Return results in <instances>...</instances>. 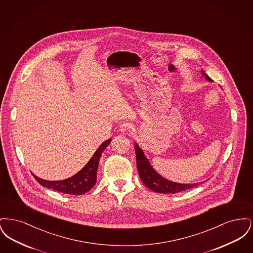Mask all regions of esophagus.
<instances>
[{
    "label": "esophagus",
    "instance_id": "34e87169",
    "mask_svg": "<svg viewBox=\"0 0 253 253\" xmlns=\"http://www.w3.org/2000/svg\"><path fill=\"white\" fill-rule=\"evenodd\" d=\"M131 129H132V125L130 123H123L121 125L120 131L122 133H128V132H130Z\"/></svg>",
    "mask_w": 253,
    "mask_h": 253
}]
</instances>
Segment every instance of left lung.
Segmentation results:
<instances>
[{"instance_id":"1","label":"left lung","mask_w":253,"mask_h":253,"mask_svg":"<svg viewBox=\"0 0 253 253\" xmlns=\"http://www.w3.org/2000/svg\"><path fill=\"white\" fill-rule=\"evenodd\" d=\"M202 75L205 79L209 82H211V79L202 71ZM135 156H136V167L138 169V174L140 179L144 183L150 190L159 193H176L183 191L189 190L198 186L200 183L193 184H180L172 181L167 180L158 174L155 169L153 168L144 156L143 151L138 147V145H134Z\"/></svg>"}]
</instances>
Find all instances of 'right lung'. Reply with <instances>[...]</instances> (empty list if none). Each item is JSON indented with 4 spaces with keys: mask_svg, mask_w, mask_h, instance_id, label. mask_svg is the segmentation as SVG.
Masks as SVG:
<instances>
[{
    "mask_svg": "<svg viewBox=\"0 0 253 253\" xmlns=\"http://www.w3.org/2000/svg\"><path fill=\"white\" fill-rule=\"evenodd\" d=\"M111 139L104 141L98 147L94 156L88 161V163L78 173L71 177L60 181H48L39 178L35 174H33L36 179L42 186L52 189L54 191L67 194H76L81 195L90 191L96 184V171L98 167L99 158L104 151V149L110 144Z\"/></svg>",
    "mask_w": 253,
    "mask_h": 253,
    "instance_id": "obj_1",
    "label": "right lung"
}]
</instances>
